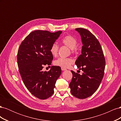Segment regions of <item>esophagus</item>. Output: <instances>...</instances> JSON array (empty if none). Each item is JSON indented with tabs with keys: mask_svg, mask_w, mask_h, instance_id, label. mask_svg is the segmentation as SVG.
<instances>
[{
	"mask_svg": "<svg viewBox=\"0 0 121 121\" xmlns=\"http://www.w3.org/2000/svg\"><path fill=\"white\" fill-rule=\"evenodd\" d=\"M61 70L63 71H65V70H67V69L64 68H61Z\"/></svg>",
	"mask_w": 121,
	"mask_h": 121,
	"instance_id": "1",
	"label": "esophagus"
}]
</instances>
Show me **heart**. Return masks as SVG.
<instances>
[{
    "label": "heart",
    "instance_id": "obj_1",
    "mask_svg": "<svg viewBox=\"0 0 121 121\" xmlns=\"http://www.w3.org/2000/svg\"><path fill=\"white\" fill-rule=\"evenodd\" d=\"M61 42L64 45L67 46L70 48L72 53H75L77 51L78 42L77 39L71 35H68L62 39ZM59 47L56 43H53L50 49V52L53 56H56L58 52ZM73 63V60L69 58H58L56 60H54V65L56 66L60 67L61 68H69Z\"/></svg>",
    "mask_w": 121,
    "mask_h": 121
}]
</instances>
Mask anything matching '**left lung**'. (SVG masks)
<instances>
[{
    "instance_id": "8db88e82",
    "label": "left lung",
    "mask_w": 121,
    "mask_h": 121,
    "mask_svg": "<svg viewBox=\"0 0 121 121\" xmlns=\"http://www.w3.org/2000/svg\"><path fill=\"white\" fill-rule=\"evenodd\" d=\"M82 42L81 54L75 64L82 75L71 71L73 74L69 87L73 96L84 99L90 96L99 86L104 75L105 61L101 45L94 35L86 29L76 28Z\"/></svg>"
}]
</instances>
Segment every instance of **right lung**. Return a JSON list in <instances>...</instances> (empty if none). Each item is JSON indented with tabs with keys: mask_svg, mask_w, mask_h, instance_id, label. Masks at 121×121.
<instances>
[{
	"mask_svg": "<svg viewBox=\"0 0 121 121\" xmlns=\"http://www.w3.org/2000/svg\"><path fill=\"white\" fill-rule=\"evenodd\" d=\"M62 31L32 32L21 43L17 61L22 79L28 90L35 97L45 99L54 93L56 80L60 76V67L52 66L48 72L42 71L44 65H50L53 56L50 47Z\"/></svg>",
	"mask_w": 121,
	"mask_h": 121,
	"instance_id": "right-lung-1",
	"label": "right lung"
}]
</instances>
